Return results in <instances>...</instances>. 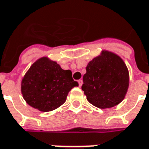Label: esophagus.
Wrapping results in <instances>:
<instances>
[{"label": "esophagus", "mask_w": 149, "mask_h": 149, "mask_svg": "<svg viewBox=\"0 0 149 149\" xmlns=\"http://www.w3.org/2000/svg\"><path fill=\"white\" fill-rule=\"evenodd\" d=\"M78 85H79V87H81V85H82V83H83V81L81 80V79H80V80L78 81Z\"/></svg>", "instance_id": "esophagus-1"}]
</instances>
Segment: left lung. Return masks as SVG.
Returning <instances> with one entry per match:
<instances>
[{
  "label": "left lung",
  "instance_id": "left-lung-1",
  "mask_svg": "<svg viewBox=\"0 0 149 149\" xmlns=\"http://www.w3.org/2000/svg\"><path fill=\"white\" fill-rule=\"evenodd\" d=\"M129 82L128 69L123 59L113 52L103 49L88 63L81 88L91 104L107 109L124 100Z\"/></svg>",
  "mask_w": 149,
  "mask_h": 149
}]
</instances>
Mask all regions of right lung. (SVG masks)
Returning <instances> with one entry per match:
<instances>
[{"label": "right lung", "mask_w": 149, "mask_h": 149, "mask_svg": "<svg viewBox=\"0 0 149 149\" xmlns=\"http://www.w3.org/2000/svg\"><path fill=\"white\" fill-rule=\"evenodd\" d=\"M78 83L70 70L42 56L33 63L23 76L21 93L27 104L42 112L57 109L65 102L68 93Z\"/></svg>", "instance_id": "1"}]
</instances>
